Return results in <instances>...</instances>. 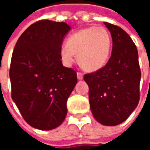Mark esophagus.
<instances>
[{
    "label": "esophagus",
    "mask_w": 150,
    "mask_h": 150,
    "mask_svg": "<svg viewBox=\"0 0 150 150\" xmlns=\"http://www.w3.org/2000/svg\"><path fill=\"white\" fill-rule=\"evenodd\" d=\"M77 77H78V80H82V79L83 78V73H81V72H78V73H77Z\"/></svg>",
    "instance_id": "34e87169"
}]
</instances>
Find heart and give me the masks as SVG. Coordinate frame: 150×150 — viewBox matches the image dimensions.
<instances>
[{"label":"heart","instance_id":"heart-1","mask_svg":"<svg viewBox=\"0 0 150 150\" xmlns=\"http://www.w3.org/2000/svg\"><path fill=\"white\" fill-rule=\"evenodd\" d=\"M112 40L103 27L89 26L72 34L62 45L60 55L67 65L72 64L75 54L78 62L88 72H95L105 66L111 52Z\"/></svg>","mask_w":150,"mask_h":150}]
</instances>
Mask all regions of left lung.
Segmentation results:
<instances>
[{"label": "left lung", "instance_id": "8db88e82", "mask_svg": "<svg viewBox=\"0 0 150 150\" xmlns=\"http://www.w3.org/2000/svg\"><path fill=\"white\" fill-rule=\"evenodd\" d=\"M111 33L112 54L107 64L95 72L85 74L89 88L90 108L103 125L123 123L139 101L141 72L135 44L121 27L104 22Z\"/></svg>", "mask_w": 150, "mask_h": 150}]
</instances>
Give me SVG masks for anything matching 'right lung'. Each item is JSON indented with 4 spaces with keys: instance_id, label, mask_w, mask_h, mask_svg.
I'll list each match as a JSON object with an SVG mask.
<instances>
[{
    "instance_id": "obj_1",
    "label": "right lung",
    "mask_w": 150,
    "mask_h": 150,
    "mask_svg": "<svg viewBox=\"0 0 150 150\" xmlns=\"http://www.w3.org/2000/svg\"><path fill=\"white\" fill-rule=\"evenodd\" d=\"M71 26L42 20L17 40L11 57V98L27 124L40 130L60 126L67 101L78 83L77 73L63 67L60 48Z\"/></svg>"
}]
</instances>
